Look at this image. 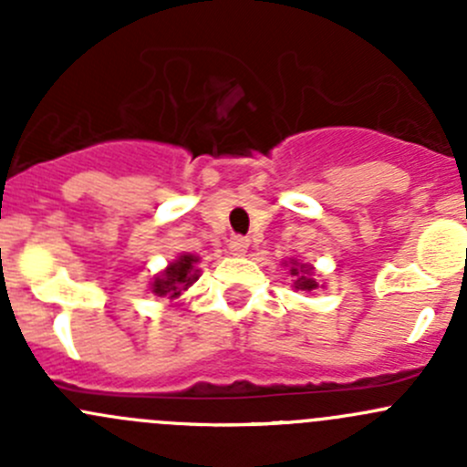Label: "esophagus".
Masks as SVG:
<instances>
[{
	"mask_svg": "<svg viewBox=\"0 0 467 467\" xmlns=\"http://www.w3.org/2000/svg\"><path fill=\"white\" fill-rule=\"evenodd\" d=\"M228 248H230V253H233V255H237V257H242L244 253L248 251V239L246 237H233L228 242Z\"/></svg>",
	"mask_w": 467,
	"mask_h": 467,
	"instance_id": "esophagus-1",
	"label": "esophagus"
}]
</instances>
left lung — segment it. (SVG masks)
<instances>
[{
	"instance_id": "left-lung-1",
	"label": "left lung",
	"mask_w": 467,
	"mask_h": 467,
	"mask_svg": "<svg viewBox=\"0 0 467 467\" xmlns=\"http://www.w3.org/2000/svg\"><path fill=\"white\" fill-rule=\"evenodd\" d=\"M312 268H307V266H291V275L296 277L294 280V286L296 289H300V291H312V289H317V280H314L312 277Z\"/></svg>"
}]
</instances>
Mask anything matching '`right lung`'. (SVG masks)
I'll use <instances>...</instances> for the list:
<instances>
[{
  "label": "right lung",
  "mask_w": 467,
  "mask_h": 467,
  "mask_svg": "<svg viewBox=\"0 0 467 467\" xmlns=\"http://www.w3.org/2000/svg\"><path fill=\"white\" fill-rule=\"evenodd\" d=\"M199 262L194 255H181L176 262L169 264L167 271L153 282V294L169 296V298H178L187 286H192L199 277V268L194 264Z\"/></svg>",
  "instance_id": "obj_1"
}]
</instances>
